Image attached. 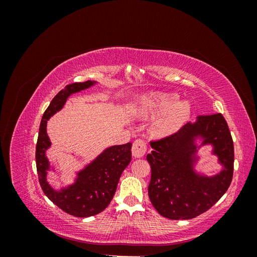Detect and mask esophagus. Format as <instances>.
Here are the masks:
<instances>
[{
    "label": "esophagus",
    "mask_w": 257,
    "mask_h": 257,
    "mask_svg": "<svg viewBox=\"0 0 257 257\" xmlns=\"http://www.w3.org/2000/svg\"><path fill=\"white\" fill-rule=\"evenodd\" d=\"M147 151V144L144 139H136L132 147V152L135 158H143Z\"/></svg>",
    "instance_id": "obj_1"
}]
</instances>
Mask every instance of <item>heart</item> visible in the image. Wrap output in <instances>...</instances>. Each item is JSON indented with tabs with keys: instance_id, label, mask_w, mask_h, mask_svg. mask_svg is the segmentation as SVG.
I'll use <instances>...</instances> for the list:
<instances>
[{
	"instance_id": "heart-1",
	"label": "heart",
	"mask_w": 257,
	"mask_h": 257,
	"mask_svg": "<svg viewBox=\"0 0 257 257\" xmlns=\"http://www.w3.org/2000/svg\"><path fill=\"white\" fill-rule=\"evenodd\" d=\"M139 113L144 116L160 114L153 123L152 134L164 136L170 134L188 120L191 106L186 102H179V96L173 93H151L139 100Z\"/></svg>"
}]
</instances>
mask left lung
I'll return each instance as SVG.
<instances>
[{
	"label": "left lung",
	"mask_w": 257,
	"mask_h": 257,
	"mask_svg": "<svg viewBox=\"0 0 257 257\" xmlns=\"http://www.w3.org/2000/svg\"><path fill=\"white\" fill-rule=\"evenodd\" d=\"M197 138L201 145L211 144L213 153L223 166L213 177L193 170ZM147 155L151 166L148 194L157 211L170 220H190L206 212L229 188L234 173V143L221 113L199 115L196 122L186 123L177 133L150 143Z\"/></svg>",
	"instance_id": "left-lung-1"
}]
</instances>
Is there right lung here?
Wrapping results in <instances>:
<instances>
[{
	"instance_id": "obj_1",
	"label": "right lung",
	"mask_w": 257,
	"mask_h": 257,
	"mask_svg": "<svg viewBox=\"0 0 257 257\" xmlns=\"http://www.w3.org/2000/svg\"><path fill=\"white\" fill-rule=\"evenodd\" d=\"M96 81H84L67 84L53 97L44 112L36 144V168L38 180L45 193L54 205L64 212L77 216L88 217L102 212L114 195L119 179L132 160V144L107 148L98 157L77 173L75 183L59 191L47 182V172L50 169L46 150L51 146L47 135V121L63 108L66 99L74 93L92 87Z\"/></svg>"
}]
</instances>
